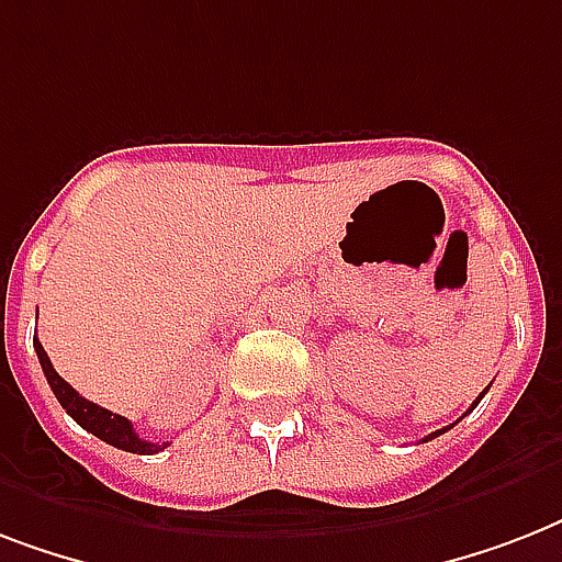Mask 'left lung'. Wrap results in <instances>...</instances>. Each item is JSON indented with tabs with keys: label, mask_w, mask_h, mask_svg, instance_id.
I'll use <instances>...</instances> for the list:
<instances>
[{
	"label": "left lung",
	"mask_w": 562,
	"mask_h": 562,
	"mask_svg": "<svg viewBox=\"0 0 562 562\" xmlns=\"http://www.w3.org/2000/svg\"><path fill=\"white\" fill-rule=\"evenodd\" d=\"M481 396H484V393H481ZM481 396H479V400H475V402H472V408H475V405H479ZM472 408H470V411H472ZM470 411H467V414H470ZM452 426H454V423H452ZM452 426L437 428V431H431V435H428V437H423V443H428V440H435V437H440V435H443V431H449V428H452Z\"/></svg>",
	"instance_id": "1"
}]
</instances>
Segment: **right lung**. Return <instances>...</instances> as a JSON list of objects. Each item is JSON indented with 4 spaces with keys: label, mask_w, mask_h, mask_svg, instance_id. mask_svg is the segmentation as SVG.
I'll list each match as a JSON object with an SVG mask.
<instances>
[{
    "label": "right lung",
    "mask_w": 562,
    "mask_h": 562,
    "mask_svg": "<svg viewBox=\"0 0 562 562\" xmlns=\"http://www.w3.org/2000/svg\"><path fill=\"white\" fill-rule=\"evenodd\" d=\"M34 350H37L40 368H43V373H46L57 402H60V405L66 408V414H69L78 426L87 428L90 435H95L99 440H104V443L116 446V449H125V452H134V454H154L169 446V443H162V446L148 443V440H143V437L136 435L134 426H131L125 417H119V414H113V411L101 408V405H95V402L83 400L72 384L64 382V379L57 375V370L52 368V361H48L46 350H43V344L34 341Z\"/></svg>",
    "instance_id": "obj_1"
}]
</instances>
